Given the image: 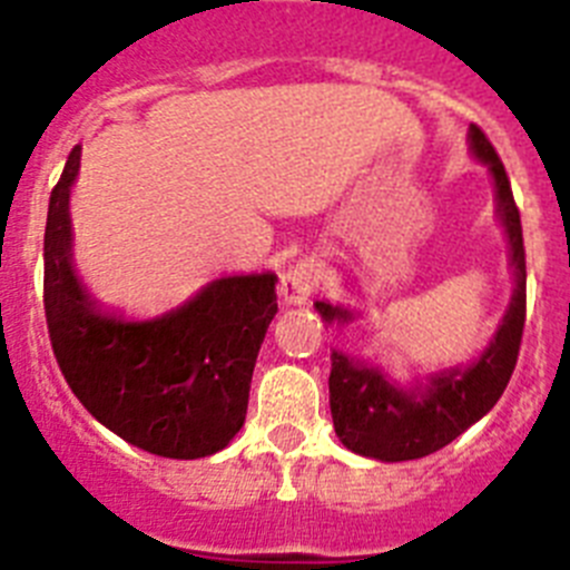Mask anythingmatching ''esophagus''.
<instances>
[{
    "instance_id": "esophagus-1",
    "label": "esophagus",
    "mask_w": 570,
    "mask_h": 570,
    "mask_svg": "<svg viewBox=\"0 0 570 570\" xmlns=\"http://www.w3.org/2000/svg\"><path fill=\"white\" fill-rule=\"evenodd\" d=\"M325 279V271H322V262L314 256H305L296 265H291L279 282V294L288 305H305L311 296L316 294L320 282Z\"/></svg>"
}]
</instances>
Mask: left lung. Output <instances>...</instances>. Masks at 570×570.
I'll return each mask as SVG.
<instances>
[{
  "instance_id": "8db88e82",
  "label": "left lung",
  "mask_w": 570,
  "mask_h": 570,
  "mask_svg": "<svg viewBox=\"0 0 570 570\" xmlns=\"http://www.w3.org/2000/svg\"><path fill=\"white\" fill-rule=\"evenodd\" d=\"M471 150L488 165L497 188V216L508 236L513 271V294L502 325L480 360L468 367H451L434 374L425 385L400 387L380 367L347 360L342 351H331V416L336 436L354 454L382 462H405L434 454L462 431L480 422L497 405L511 380L520 356L525 328V245H522L520 208L513 203L505 165L497 156L488 136L476 125L468 130ZM322 320L347 322L351 311L316 302Z\"/></svg>"
}]
</instances>
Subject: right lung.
<instances>
[{
	"label": "right lung",
	"mask_w": 570,
	"mask_h": 570,
	"mask_svg": "<svg viewBox=\"0 0 570 570\" xmlns=\"http://www.w3.org/2000/svg\"><path fill=\"white\" fill-rule=\"evenodd\" d=\"M73 148L45 225V320L65 382L116 436L148 454L199 460L223 451L248 414L256 354L276 316V274L223 276L145 322L105 314L73 271Z\"/></svg>",
	"instance_id": "obj_1"
}]
</instances>
